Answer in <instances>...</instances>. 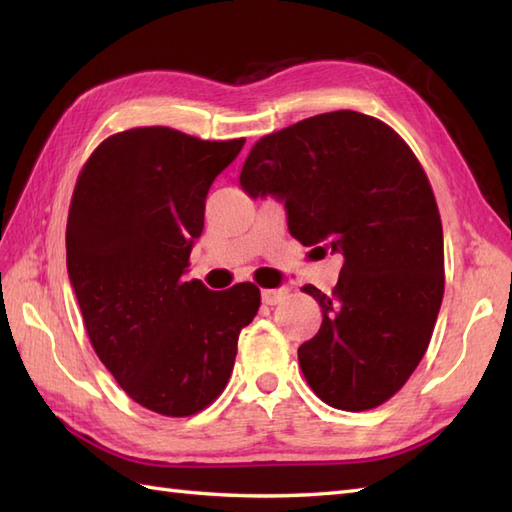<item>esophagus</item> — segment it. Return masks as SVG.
Segmentation results:
<instances>
[{
  "label": "esophagus",
  "instance_id": "obj_1",
  "mask_svg": "<svg viewBox=\"0 0 512 512\" xmlns=\"http://www.w3.org/2000/svg\"><path fill=\"white\" fill-rule=\"evenodd\" d=\"M288 295V288H266L262 290V301L266 306H275L281 299H286Z\"/></svg>",
  "mask_w": 512,
  "mask_h": 512
}]
</instances>
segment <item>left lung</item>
<instances>
[{
	"label": "left lung",
	"instance_id": "left-lung-1",
	"mask_svg": "<svg viewBox=\"0 0 512 512\" xmlns=\"http://www.w3.org/2000/svg\"><path fill=\"white\" fill-rule=\"evenodd\" d=\"M239 184L284 202L312 253L343 259L332 295L303 286L323 314L299 347L308 385L334 409L383 405L427 352L444 295L440 211L416 154L378 118L339 110L259 138Z\"/></svg>",
	"mask_w": 512,
	"mask_h": 512
}]
</instances>
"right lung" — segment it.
<instances>
[{
	"mask_svg": "<svg viewBox=\"0 0 512 512\" xmlns=\"http://www.w3.org/2000/svg\"><path fill=\"white\" fill-rule=\"evenodd\" d=\"M242 147L134 127L105 138L76 178L65 250L85 330L125 394L160 416H193L222 394L262 303L250 281L222 292L184 281L206 193Z\"/></svg>",
	"mask_w": 512,
	"mask_h": 512,
	"instance_id": "obj_1",
	"label": "right lung"
}]
</instances>
